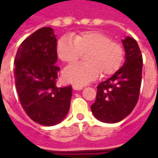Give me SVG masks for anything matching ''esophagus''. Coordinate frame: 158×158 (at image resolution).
<instances>
[{
	"mask_svg": "<svg viewBox=\"0 0 158 158\" xmlns=\"http://www.w3.org/2000/svg\"><path fill=\"white\" fill-rule=\"evenodd\" d=\"M83 85H78V84H73V88L76 90H80V89H83Z\"/></svg>",
	"mask_w": 158,
	"mask_h": 158,
	"instance_id": "obj_1",
	"label": "esophagus"
}]
</instances>
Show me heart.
<instances>
[{
	"instance_id": "1",
	"label": "heart",
	"mask_w": 158,
	"mask_h": 158,
	"mask_svg": "<svg viewBox=\"0 0 158 158\" xmlns=\"http://www.w3.org/2000/svg\"><path fill=\"white\" fill-rule=\"evenodd\" d=\"M56 52L62 62H73L85 52V62L68 66L63 76L68 81L85 85L102 75L113 74L122 66L124 49L119 42L100 31H84L77 35L62 36L56 44Z\"/></svg>"
}]
</instances>
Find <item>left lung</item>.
<instances>
[{"mask_svg": "<svg viewBox=\"0 0 158 158\" xmlns=\"http://www.w3.org/2000/svg\"><path fill=\"white\" fill-rule=\"evenodd\" d=\"M125 62L111 78L97 86L96 102L91 111L96 118L104 123L120 122L131 113L137 104L142 75L143 59L135 40H123Z\"/></svg>", "mask_w": 158, "mask_h": 158, "instance_id": "1", "label": "left lung"}]
</instances>
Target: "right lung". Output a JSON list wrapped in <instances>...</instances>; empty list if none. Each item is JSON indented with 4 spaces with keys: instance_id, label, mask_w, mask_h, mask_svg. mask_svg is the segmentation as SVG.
Segmentation results:
<instances>
[{
    "instance_id": "obj_1",
    "label": "right lung",
    "mask_w": 158,
    "mask_h": 158,
    "mask_svg": "<svg viewBox=\"0 0 158 158\" xmlns=\"http://www.w3.org/2000/svg\"><path fill=\"white\" fill-rule=\"evenodd\" d=\"M53 29L44 27L21 43L14 60V78L21 106L33 121L52 126L69 113L72 86L56 85L60 68Z\"/></svg>"
}]
</instances>
